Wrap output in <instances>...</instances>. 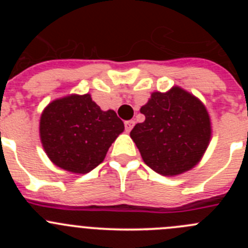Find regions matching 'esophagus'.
<instances>
[{"label": "esophagus", "mask_w": 248, "mask_h": 248, "mask_svg": "<svg viewBox=\"0 0 248 248\" xmlns=\"http://www.w3.org/2000/svg\"><path fill=\"white\" fill-rule=\"evenodd\" d=\"M134 124H136V122H134V120H129V121L124 122V127H126V131L131 132L132 128H133Z\"/></svg>", "instance_id": "esophagus-1"}]
</instances>
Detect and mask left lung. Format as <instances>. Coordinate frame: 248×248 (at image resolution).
<instances>
[{
	"label": "left lung",
	"mask_w": 248,
	"mask_h": 248,
	"mask_svg": "<svg viewBox=\"0 0 248 248\" xmlns=\"http://www.w3.org/2000/svg\"><path fill=\"white\" fill-rule=\"evenodd\" d=\"M140 112L145 121L134 126L131 138L152 170L176 176L201 162L212 133L210 115L201 99L172 86L167 92H152Z\"/></svg>",
	"instance_id": "left-lung-1"
}]
</instances>
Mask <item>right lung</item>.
<instances>
[{"label":"right lung","instance_id":"1","mask_svg":"<svg viewBox=\"0 0 248 248\" xmlns=\"http://www.w3.org/2000/svg\"><path fill=\"white\" fill-rule=\"evenodd\" d=\"M124 129L116 112L103 111L90 93L50 102L39 120V137L49 159L74 174H86L99 166Z\"/></svg>","mask_w":248,"mask_h":248}]
</instances>
